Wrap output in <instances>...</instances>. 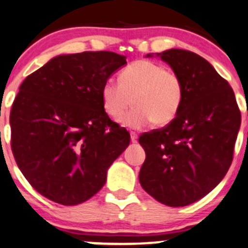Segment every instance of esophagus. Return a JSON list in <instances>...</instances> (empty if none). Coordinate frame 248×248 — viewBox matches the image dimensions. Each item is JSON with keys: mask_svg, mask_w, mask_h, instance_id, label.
Listing matches in <instances>:
<instances>
[{"mask_svg": "<svg viewBox=\"0 0 248 248\" xmlns=\"http://www.w3.org/2000/svg\"><path fill=\"white\" fill-rule=\"evenodd\" d=\"M130 139H131V142H136L139 139V135L136 132H130Z\"/></svg>", "mask_w": 248, "mask_h": 248, "instance_id": "34e87169", "label": "esophagus"}]
</instances>
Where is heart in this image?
Returning a JSON list of instances; mask_svg holds the SVG:
<instances>
[{
  "label": "heart",
  "instance_id": "b5f03b06",
  "mask_svg": "<svg viewBox=\"0 0 248 248\" xmlns=\"http://www.w3.org/2000/svg\"><path fill=\"white\" fill-rule=\"evenodd\" d=\"M118 81H106L101 88L103 108L112 119L121 118L130 103L134 108L122 119V125L129 129H142L152 122L163 126L177 117L183 104L184 83L175 71L139 60L121 71Z\"/></svg>",
  "mask_w": 248,
  "mask_h": 248
}]
</instances>
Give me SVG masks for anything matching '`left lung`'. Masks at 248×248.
I'll return each mask as SVG.
<instances>
[{
  "label": "left lung",
  "instance_id": "obj_1",
  "mask_svg": "<svg viewBox=\"0 0 248 248\" xmlns=\"http://www.w3.org/2000/svg\"><path fill=\"white\" fill-rule=\"evenodd\" d=\"M156 56L181 78L184 99L167 126L140 137L145 152L140 183L160 203L185 206L208 195L228 172L241 113L232 87L200 55L170 48Z\"/></svg>",
  "mask_w": 248,
  "mask_h": 248
}]
</instances>
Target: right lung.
Listing matches in <instances>:
<instances>
[{"mask_svg": "<svg viewBox=\"0 0 248 248\" xmlns=\"http://www.w3.org/2000/svg\"><path fill=\"white\" fill-rule=\"evenodd\" d=\"M126 64L111 51L60 55L25 78L10 111L12 150L35 191L76 205L105 185L130 134L103 108L101 88Z\"/></svg>", "mask_w": 248, "mask_h": 248, "instance_id": "right-lung-1", "label": "right lung"}]
</instances>
